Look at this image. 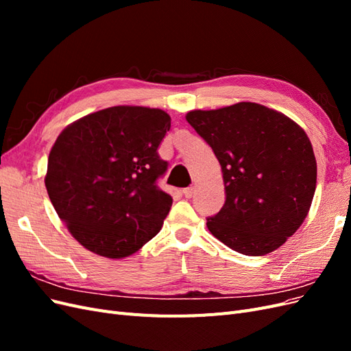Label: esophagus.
I'll list each match as a JSON object with an SVG mask.
<instances>
[{
	"mask_svg": "<svg viewBox=\"0 0 351 351\" xmlns=\"http://www.w3.org/2000/svg\"><path fill=\"white\" fill-rule=\"evenodd\" d=\"M193 193H195V187H186V189H183V195H184L187 199L192 197Z\"/></svg>",
	"mask_w": 351,
	"mask_h": 351,
	"instance_id": "esophagus-1",
	"label": "esophagus"
}]
</instances>
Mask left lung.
Segmentation results:
<instances>
[{
    "mask_svg": "<svg viewBox=\"0 0 351 351\" xmlns=\"http://www.w3.org/2000/svg\"><path fill=\"white\" fill-rule=\"evenodd\" d=\"M186 120L212 147L224 178L226 204L206 221L212 236L247 256L282 246L303 224L316 189L304 130L254 102L190 111Z\"/></svg>",
    "mask_w": 351,
    "mask_h": 351,
    "instance_id": "1",
    "label": "left lung"
}]
</instances>
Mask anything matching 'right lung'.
I'll use <instances>...</instances> for the list:
<instances>
[{
    "mask_svg": "<svg viewBox=\"0 0 351 351\" xmlns=\"http://www.w3.org/2000/svg\"><path fill=\"white\" fill-rule=\"evenodd\" d=\"M169 127L162 110L120 105L60 133L45 186L60 219L83 247L121 259L158 234L173 205L156 184L168 168L158 146Z\"/></svg>",
    "mask_w": 351,
    "mask_h": 351,
    "instance_id": "right-lung-1",
    "label": "right lung"
}]
</instances>
